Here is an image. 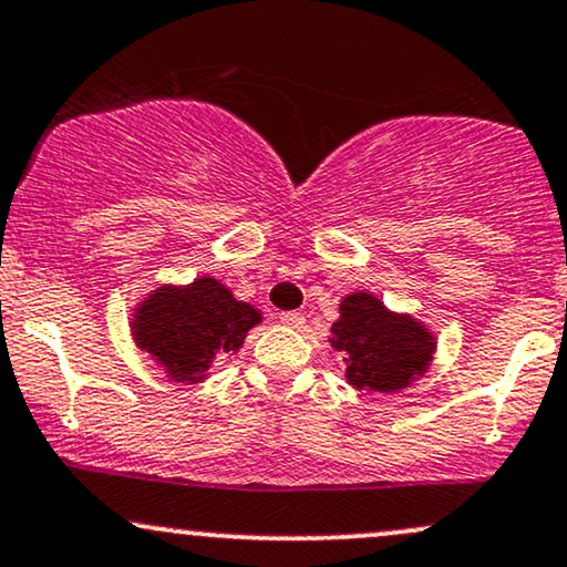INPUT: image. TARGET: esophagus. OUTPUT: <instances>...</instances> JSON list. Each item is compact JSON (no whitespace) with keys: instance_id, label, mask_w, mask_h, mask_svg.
Masks as SVG:
<instances>
[{"instance_id":"34e87169","label":"esophagus","mask_w":567,"mask_h":567,"mask_svg":"<svg viewBox=\"0 0 567 567\" xmlns=\"http://www.w3.org/2000/svg\"><path fill=\"white\" fill-rule=\"evenodd\" d=\"M279 322H282L285 327H292V330H301V327L306 324V317L298 311H282L279 313Z\"/></svg>"}]
</instances>
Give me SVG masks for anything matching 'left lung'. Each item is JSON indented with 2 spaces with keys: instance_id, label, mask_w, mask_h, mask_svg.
Returning a JSON list of instances; mask_svg holds the SVG:
<instances>
[{
  "instance_id": "obj_1",
  "label": "left lung",
  "mask_w": 567,
  "mask_h": 567,
  "mask_svg": "<svg viewBox=\"0 0 567 567\" xmlns=\"http://www.w3.org/2000/svg\"><path fill=\"white\" fill-rule=\"evenodd\" d=\"M327 340L346 353V383L367 393H395L417 383L439 349L431 327L412 313L391 311L367 290L340 301Z\"/></svg>"
}]
</instances>
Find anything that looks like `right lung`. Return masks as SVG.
Listing matches in <instances>:
<instances>
[{
  "label": "right lung",
  "instance_id": "add662e5",
  "mask_svg": "<svg viewBox=\"0 0 567 567\" xmlns=\"http://www.w3.org/2000/svg\"><path fill=\"white\" fill-rule=\"evenodd\" d=\"M256 306L237 301L227 285L203 275L187 285L163 282L132 309V338L168 380L203 383L208 367L243 349L245 336L261 324Z\"/></svg>",
  "mask_w": 567,
  "mask_h": 567
}]
</instances>
